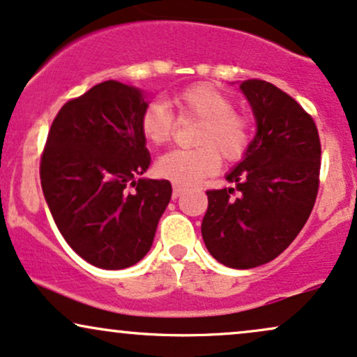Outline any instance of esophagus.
Instances as JSON below:
<instances>
[{"instance_id":"1","label":"esophagus","mask_w":357,"mask_h":357,"mask_svg":"<svg viewBox=\"0 0 357 357\" xmlns=\"http://www.w3.org/2000/svg\"><path fill=\"white\" fill-rule=\"evenodd\" d=\"M185 192V187L183 185H178V183H174V197L177 199V197H180Z\"/></svg>"}]
</instances>
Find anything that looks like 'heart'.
<instances>
[{
  "label": "heart",
  "instance_id": "obj_1",
  "mask_svg": "<svg viewBox=\"0 0 357 357\" xmlns=\"http://www.w3.org/2000/svg\"><path fill=\"white\" fill-rule=\"evenodd\" d=\"M180 116H194L200 123L195 130L194 149H175L157 160V174L178 185H194L215 174L220 155L225 160H238L252 142V119L244 112L234 110L236 103L227 93L208 83L183 88L174 96ZM175 130V115L169 105L150 102L140 116V132L149 144L170 142Z\"/></svg>",
  "mask_w": 357,
  "mask_h": 357
}]
</instances>
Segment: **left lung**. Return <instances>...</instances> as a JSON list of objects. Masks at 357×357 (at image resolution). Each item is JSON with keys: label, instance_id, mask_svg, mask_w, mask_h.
Masks as SVG:
<instances>
[{"label": "left lung", "instance_id": "obj_1", "mask_svg": "<svg viewBox=\"0 0 357 357\" xmlns=\"http://www.w3.org/2000/svg\"><path fill=\"white\" fill-rule=\"evenodd\" d=\"M257 132L236 169L232 187L207 190L205 247L224 266L252 269L291 245L311 215L319 190L321 142L312 116L264 79H245Z\"/></svg>", "mask_w": 357, "mask_h": 357}]
</instances>
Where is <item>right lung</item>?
Instances as JSON below:
<instances>
[{"mask_svg": "<svg viewBox=\"0 0 357 357\" xmlns=\"http://www.w3.org/2000/svg\"><path fill=\"white\" fill-rule=\"evenodd\" d=\"M135 86L108 79L54 116L40 162L54 224L79 257L125 269L145 257L172 197L169 180L138 178L150 165Z\"/></svg>", "mask_w": 357, "mask_h": 357, "instance_id": "right-lung-1", "label": "right lung"}]
</instances>
